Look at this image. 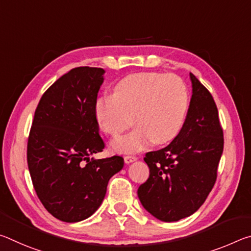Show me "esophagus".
<instances>
[{
    "label": "esophagus",
    "mask_w": 251,
    "mask_h": 251,
    "mask_svg": "<svg viewBox=\"0 0 251 251\" xmlns=\"http://www.w3.org/2000/svg\"><path fill=\"white\" fill-rule=\"evenodd\" d=\"M124 160H125V163H126V164H130V163H133V161L137 160V157L127 155V156H125V157H124Z\"/></svg>",
    "instance_id": "1"
}]
</instances>
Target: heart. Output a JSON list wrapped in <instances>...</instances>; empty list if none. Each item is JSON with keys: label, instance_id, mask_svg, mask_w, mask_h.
I'll use <instances>...</instances> for the list:
<instances>
[{"label": "heart", "instance_id": "heart-1", "mask_svg": "<svg viewBox=\"0 0 251 251\" xmlns=\"http://www.w3.org/2000/svg\"><path fill=\"white\" fill-rule=\"evenodd\" d=\"M189 92L179 76L157 72L136 73L118 80L113 95L96 100L94 115L101 131L117 137L133 123L137 126L112 144L116 152H137L152 143L172 142L184 125Z\"/></svg>", "mask_w": 251, "mask_h": 251}]
</instances>
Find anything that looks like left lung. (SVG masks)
<instances>
[{
	"label": "left lung",
	"mask_w": 251,
	"mask_h": 251,
	"mask_svg": "<svg viewBox=\"0 0 251 251\" xmlns=\"http://www.w3.org/2000/svg\"><path fill=\"white\" fill-rule=\"evenodd\" d=\"M189 76L193 95L182 128L168 146L147 152L150 177L137 190L143 207L166 223L199 209L215 185L224 151L215 100L196 76Z\"/></svg>",
	"instance_id": "obj_1"
}]
</instances>
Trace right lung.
<instances>
[{
	"instance_id": "obj_1",
	"label": "right lung",
	"mask_w": 251,
	"mask_h": 251,
	"mask_svg": "<svg viewBox=\"0 0 251 251\" xmlns=\"http://www.w3.org/2000/svg\"><path fill=\"white\" fill-rule=\"evenodd\" d=\"M105 71L71 70L46 91L37 105L27 142L34 189L50 215L77 223L99 209L110 177L124 166L121 156L94 159L105 144L94 115Z\"/></svg>"
}]
</instances>
